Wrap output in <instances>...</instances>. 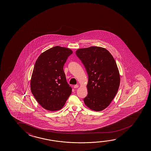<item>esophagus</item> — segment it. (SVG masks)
Listing matches in <instances>:
<instances>
[{
  "mask_svg": "<svg viewBox=\"0 0 151 151\" xmlns=\"http://www.w3.org/2000/svg\"><path fill=\"white\" fill-rule=\"evenodd\" d=\"M78 87V85H75L74 86V88H77Z\"/></svg>",
  "mask_w": 151,
  "mask_h": 151,
  "instance_id": "esophagus-1",
  "label": "esophagus"
}]
</instances>
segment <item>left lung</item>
I'll list each match as a JSON object with an SVG mask.
<instances>
[{"label": "left lung", "mask_w": 151, "mask_h": 151, "mask_svg": "<svg viewBox=\"0 0 151 151\" xmlns=\"http://www.w3.org/2000/svg\"><path fill=\"white\" fill-rule=\"evenodd\" d=\"M76 54L88 77L85 104L93 111H102L114 99L119 86L120 76L115 60L107 50L96 46L77 50Z\"/></svg>", "instance_id": "left-lung-1"}]
</instances>
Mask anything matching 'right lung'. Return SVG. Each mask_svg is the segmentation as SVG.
Instances as JSON below:
<instances>
[{"label":"right lung","instance_id":"add662e5","mask_svg":"<svg viewBox=\"0 0 151 151\" xmlns=\"http://www.w3.org/2000/svg\"><path fill=\"white\" fill-rule=\"evenodd\" d=\"M72 50L52 47L40 55L35 63L31 79V91L38 103L48 111L64 106L72 93L63 67Z\"/></svg>","mask_w":151,"mask_h":151}]
</instances>
